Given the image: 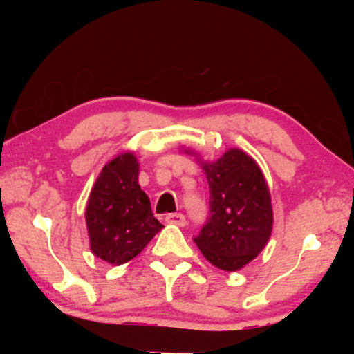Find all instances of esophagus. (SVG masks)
I'll use <instances>...</instances> for the list:
<instances>
[{"label": "esophagus", "mask_w": 354, "mask_h": 354, "mask_svg": "<svg viewBox=\"0 0 354 354\" xmlns=\"http://www.w3.org/2000/svg\"><path fill=\"white\" fill-rule=\"evenodd\" d=\"M166 222H167V224H174V225H178V227H183L187 224L185 216L180 214V212H176V214H167Z\"/></svg>", "instance_id": "esophagus-1"}]
</instances>
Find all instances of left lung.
I'll return each mask as SVG.
<instances>
[{"label": "left lung", "mask_w": 354, "mask_h": 354, "mask_svg": "<svg viewBox=\"0 0 354 354\" xmlns=\"http://www.w3.org/2000/svg\"><path fill=\"white\" fill-rule=\"evenodd\" d=\"M201 167L209 183V217L193 240L212 266L234 272L264 250L272 232L269 187L241 149L232 148Z\"/></svg>", "instance_id": "8db88e82"}]
</instances>
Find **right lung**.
<instances>
[{
  "label": "right lung",
  "instance_id": "1",
  "mask_svg": "<svg viewBox=\"0 0 354 354\" xmlns=\"http://www.w3.org/2000/svg\"><path fill=\"white\" fill-rule=\"evenodd\" d=\"M90 248L96 258L120 266L133 259L162 224L138 185V161L124 153L101 169L85 211Z\"/></svg>",
  "mask_w": 354,
  "mask_h": 354
}]
</instances>
